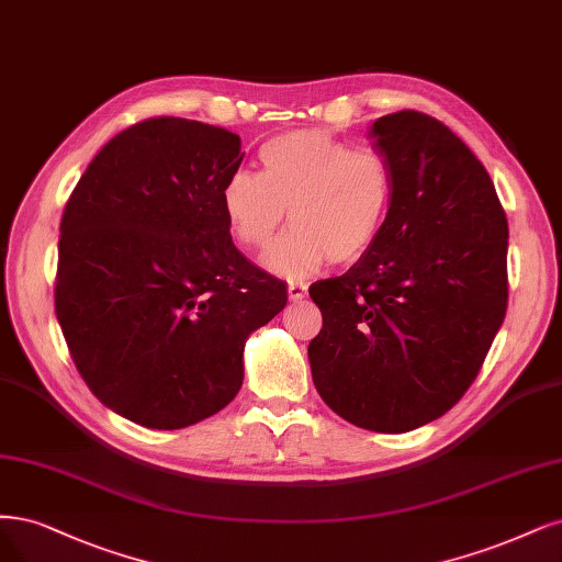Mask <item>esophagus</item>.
<instances>
[{"label": "esophagus", "instance_id": "obj_1", "mask_svg": "<svg viewBox=\"0 0 562 562\" xmlns=\"http://www.w3.org/2000/svg\"><path fill=\"white\" fill-rule=\"evenodd\" d=\"M288 297L290 302H300L306 297V285L304 283H288Z\"/></svg>", "mask_w": 562, "mask_h": 562}]
</instances>
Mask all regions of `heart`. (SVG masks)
Instances as JSON below:
<instances>
[{
	"label": "heart",
	"instance_id": "heart-1",
	"mask_svg": "<svg viewBox=\"0 0 562 562\" xmlns=\"http://www.w3.org/2000/svg\"><path fill=\"white\" fill-rule=\"evenodd\" d=\"M262 173L235 169L221 200L235 239L262 248L290 214V227L262 256L269 272L306 279L327 262L348 265L376 241L393 198L389 162L351 150L321 130L279 134L260 148Z\"/></svg>",
	"mask_w": 562,
	"mask_h": 562
}]
</instances>
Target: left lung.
I'll return each mask as SVG.
<instances>
[{
	"instance_id": "8db88e82",
	"label": "left lung",
	"mask_w": 562,
	"mask_h": 562,
	"mask_svg": "<svg viewBox=\"0 0 562 562\" xmlns=\"http://www.w3.org/2000/svg\"><path fill=\"white\" fill-rule=\"evenodd\" d=\"M393 198L372 248L308 295L318 395L344 420L409 432L465 395L507 312V216L474 153L430 115L370 130Z\"/></svg>"
}]
</instances>
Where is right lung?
I'll use <instances>...</instances> for the list:
<instances>
[{"label":"right lung","instance_id":"add662e5","mask_svg":"<svg viewBox=\"0 0 562 562\" xmlns=\"http://www.w3.org/2000/svg\"><path fill=\"white\" fill-rule=\"evenodd\" d=\"M241 160L223 127L150 119L97 153L65 206L57 321L94 397L144 428L235 400L246 339L288 302L229 237L221 192Z\"/></svg>","mask_w":562,"mask_h":562}]
</instances>
